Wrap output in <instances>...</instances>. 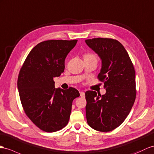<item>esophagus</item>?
Returning a JSON list of instances; mask_svg holds the SVG:
<instances>
[{"label": "esophagus", "mask_w": 154, "mask_h": 154, "mask_svg": "<svg viewBox=\"0 0 154 154\" xmlns=\"http://www.w3.org/2000/svg\"><path fill=\"white\" fill-rule=\"evenodd\" d=\"M80 96L82 97H84L85 96V94L84 92H80Z\"/></svg>", "instance_id": "esophagus-1"}]
</instances>
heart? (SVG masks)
Returning a JSON list of instances; mask_svg holds the SVG:
<instances>
[{
  "label": "heart",
  "instance_id": "heart-1",
  "mask_svg": "<svg viewBox=\"0 0 154 154\" xmlns=\"http://www.w3.org/2000/svg\"><path fill=\"white\" fill-rule=\"evenodd\" d=\"M89 57H96V56L93 54H85L84 58H89Z\"/></svg>",
  "mask_w": 154,
  "mask_h": 154
}]
</instances>
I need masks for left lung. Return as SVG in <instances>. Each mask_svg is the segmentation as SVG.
<instances>
[{
	"label": "left lung",
	"mask_w": 154,
	"mask_h": 154,
	"mask_svg": "<svg viewBox=\"0 0 154 154\" xmlns=\"http://www.w3.org/2000/svg\"><path fill=\"white\" fill-rule=\"evenodd\" d=\"M87 45L101 60L98 79L104 82V95L85 92L88 124L97 131L108 132L120 125L131 110L136 97L135 72L129 54L116 39H86Z\"/></svg>",
	"instance_id": "left-lung-1"
}]
</instances>
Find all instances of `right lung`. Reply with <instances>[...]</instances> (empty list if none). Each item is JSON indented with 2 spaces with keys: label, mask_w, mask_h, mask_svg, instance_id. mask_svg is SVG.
<instances>
[{
  "label": "right lung",
  "mask_w": 154,
  "mask_h": 154,
  "mask_svg": "<svg viewBox=\"0 0 154 154\" xmlns=\"http://www.w3.org/2000/svg\"><path fill=\"white\" fill-rule=\"evenodd\" d=\"M77 42L47 40L38 43L27 56L17 79V88L26 116L45 132H55L68 124L75 88L54 87L53 78L64 72L65 59Z\"/></svg>",
  "instance_id": "obj_1"
}]
</instances>
